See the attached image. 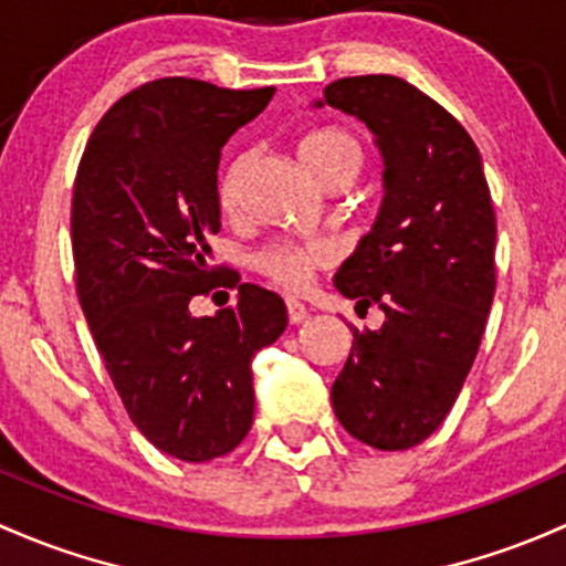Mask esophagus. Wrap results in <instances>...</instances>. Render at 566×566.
Wrapping results in <instances>:
<instances>
[{"instance_id": "34e87169", "label": "esophagus", "mask_w": 566, "mask_h": 566, "mask_svg": "<svg viewBox=\"0 0 566 566\" xmlns=\"http://www.w3.org/2000/svg\"><path fill=\"white\" fill-rule=\"evenodd\" d=\"M284 306H287V319H290V325H301V323H306L308 312H306V306H303L301 301L287 298V301H284Z\"/></svg>"}]
</instances>
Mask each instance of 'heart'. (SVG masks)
Wrapping results in <instances>:
<instances>
[{"instance_id": "b5f03b06", "label": "heart", "mask_w": 566, "mask_h": 566, "mask_svg": "<svg viewBox=\"0 0 566 566\" xmlns=\"http://www.w3.org/2000/svg\"><path fill=\"white\" fill-rule=\"evenodd\" d=\"M301 159L312 176L319 184L328 181L336 174H355L358 176L363 154L358 140L349 133L338 127H325L317 133L308 135L301 143ZM243 165L247 159L235 157L233 163L224 168L222 178H219V200L224 208L235 203L238 184H241ZM331 263V249L325 243H301V241H273L260 252L252 254V268L258 273H263L268 282H273L276 287L290 290V293H298L312 282V273L317 268Z\"/></svg>"}]
</instances>
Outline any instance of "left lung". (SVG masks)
Instances as JSON below:
<instances>
[{
  "instance_id": "1",
  "label": "left lung",
  "mask_w": 566,
  "mask_h": 566,
  "mask_svg": "<svg viewBox=\"0 0 566 566\" xmlns=\"http://www.w3.org/2000/svg\"><path fill=\"white\" fill-rule=\"evenodd\" d=\"M323 94L371 129L385 159L377 222L333 276L385 323L349 328L333 412L368 448L409 450L448 418L480 349L496 290L491 189L467 129L412 83L358 75Z\"/></svg>"
}]
</instances>
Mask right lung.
<instances>
[{
  "label": "right lung",
  "instance_id": "right-lung-1",
  "mask_svg": "<svg viewBox=\"0 0 566 566\" xmlns=\"http://www.w3.org/2000/svg\"><path fill=\"white\" fill-rule=\"evenodd\" d=\"M276 88L159 78L99 118L73 192L78 301L129 420L178 461L200 463L252 428V358L287 328L284 301L238 284L235 306L192 317L219 287L208 235L219 233L222 146Z\"/></svg>",
  "mask_w": 566,
  "mask_h": 566
}]
</instances>
